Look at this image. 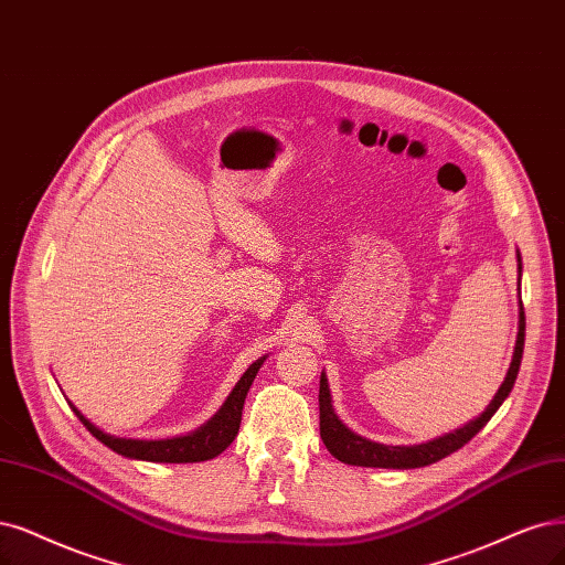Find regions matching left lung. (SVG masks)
Segmentation results:
<instances>
[{
	"label": "left lung",
	"mask_w": 565,
	"mask_h": 565,
	"mask_svg": "<svg viewBox=\"0 0 565 565\" xmlns=\"http://www.w3.org/2000/svg\"><path fill=\"white\" fill-rule=\"evenodd\" d=\"M516 269H519V281H521L519 250H516ZM524 335H526V317H524V305H521V300H519V332H516V342H514L512 363L508 367L503 384H500V388L495 391L493 401L487 405V409L482 414L475 416V419L468 422L466 426L456 428L451 433H445L440 437H433V440H428V443L409 445V447L407 445H382V443L367 440V437L353 433L347 424H342V419L335 414V407H332L326 372H321L319 412H321V440H323L326 449L335 456L338 461H342L347 466H363V468L409 470V468H424V466L443 461L445 456L468 445L472 437L489 424V419L498 412V407L505 403V398L516 382L521 356H524Z\"/></svg>",
	"instance_id": "8db88e82"
}]
</instances>
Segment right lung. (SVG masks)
Returning <instances> with one entry per match:
<instances>
[{"label": "right lung", "mask_w": 565, "mask_h": 565, "mask_svg": "<svg viewBox=\"0 0 565 565\" xmlns=\"http://www.w3.org/2000/svg\"><path fill=\"white\" fill-rule=\"evenodd\" d=\"M265 359L267 356H260L256 363H250L246 367V372L242 374L235 388L230 391L225 403L221 405V409L212 416V419L191 433L177 435V437H164V440H139V437L111 435L107 430H102L99 426H95L88 416H83L81 409L72 401H67V403H70L72 412L81 419V424L93 433V437H97L104 447H109L111 451H116L125 458H135V461H149V463H200V461H209V458H214L221 451H225L230 447V443L237 437L246 393H248L250 384H254L256 374H258L260 365L265 363Z\"/></svg>", "instance_id": "1"}]
</instances>
